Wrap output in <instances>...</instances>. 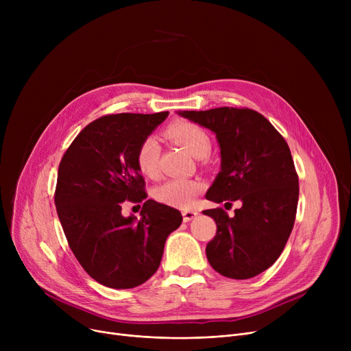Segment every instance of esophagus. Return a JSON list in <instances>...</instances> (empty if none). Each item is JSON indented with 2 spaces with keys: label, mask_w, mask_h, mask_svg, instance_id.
<instances>
[{
  "label": "esophagus",
  "mask_w": 351,
  "mask_h": 351,
  "mask_svg": "<svg viewBox=\"0 0 351 351\" xmlns=\"http://www.w3.org/2000/svg\"><path fill=\"white\" fill-rule=\"evenodd\" d=\"M182 215H183V220H185V222H191L192 219H195L199 215V212L197 210H183Z\"/></svg>",
  "instance_id": "esophagus-1"
}]
</instances>
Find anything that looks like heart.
Instances as JSON below:
<instances>
[{
	"label": "heart",
	"instance_id": "b5f03b06",
	"mask_svg": "<svg viewBox=\"0 0 351 351\" xmlns=\"http://www.w3.org/2000/svg\"><path fill=\"white\" fill-rule=\"evenodd\" d=\"M165 136L182 145L193 156H205L209 154L212 141L209 134L200 125L191 121H175L165 128ZM160 147L155 138H146L141 142L136 151L138 171L147 179L159 178ZM204 189L199 179L178 178L163 182L154 189V197L160 204L175 208H191L196 196Z\"/></svg>",
	"mask_w": 351,
	"mask_h": 351
}]
</instances>
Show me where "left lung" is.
<instances>
[{
  "label": "left lung",
  "instance_id": "left-lung-1",
  "mask_svg": "<svg viewBox=\"0 0 351 351\" xmlns=\"http://www.w3.org/2000/svg\"><path fill=\"white\" fill-rule=\"evenodd\" d=\"M185 117L216 134L222 169L206 193L220 204L242 202L229 215L208 209L217 230L206 246L210 266L230 279H250L282 254L296 219L299 176L289 145L276 128L249 108L183 110Z\"/></svg>",
  "mask_w": 351,
  "mask_h": 351
}]
</instances>
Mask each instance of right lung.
<instances>
[{
	"instance_id": "right-lung-1",
	"label": "right lung",
	"mask_w": 351,
	"mask_h": 351,
	"mask_svg": "<svg viewBox=\"0 0 351 351\" xmlns=\"http://www.w3.org/2000/svg\"><path fill=\"white\" fill-rule=\"evenodd\" d=\"M168 115L101 117L82 129L60 162L53 200L68 245L106 287L145 283L160 265L166 237L182 223L178 209L146 199L135 160L141 142ZM125 199L143 204L139 221L121 216Z\"/></svg>"
}]
</instances>
